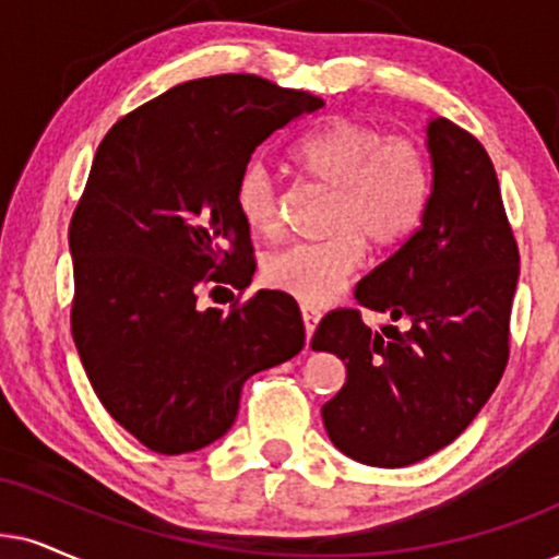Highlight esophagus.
Wrapping results in <instances>:
<instances>
[{
  "label": "esophagus",
  "mask_w": 559,
  "mask_h": 559,
  "mask_svg": "<svg viewBox=\"0 0 559 559\" xmlns=\"http://www.w3.org/2000/svg\"><path fill=\"white\" fill-rule=\"evenodd\" d=\"M320 309L312 307V304H301V320H304V330H307V348H309V341H312V332L317 328V322H320Z\"/></svg>",
  "instance_id": "34e87169"
}]
</instances>
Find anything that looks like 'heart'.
Returning a JSON list of instances; mask_svg holds the SVG:
<instances>
[{"label": "heart", "mask_w": 559, "mask_h": 559, "mask_svg": "<svg viewBox=\"0 0 559 559\" xmlns=\"http://www.w3.org/2000/svg\"><path fill=\"white\" fill-rule=\"evenodd\" d=\"M309 180L335 190L330 229L320 242H294L263 265L271 288L304 304L330 301L366 258V242L392 250L420 227L430 201V162L413 136H384L364 121L335 118L296 141L288 152ZM245 227L271 237L278 231V190L258 162L247 165L235 188Z\"/></svg>", "instance_id": "1"}]
</instances>
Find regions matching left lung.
<instances>
[{
	"instance_id": "1",
	"label": "left lung",
	"mask_w": 559,
	"mask_h": 559,
	"mask_svg": "<svg viewBox=\"0 0 559 559\" xmlns=\"http://www.w3.org/2000/svg\"><path fill=\"white\" fill-rule=\"evenodd\" d=\"M433 188L415 235L356 288L358 307L407 320L373 332L335 309L314 350L345 364L322 405L330 441L369 467H407L449 447L496 392L511 353L519 245L485 146L449 118L428 123Z\"/></svg>"
}]
</instances>
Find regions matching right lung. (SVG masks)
I'll list each match as a JSON object with an SVG mask.
<instances>
[{
    "label": "right lung",
    "instance_id": "add662e5",
    "mask_svg": "<svg viewBox=\"0 0 559 559\" xmlns=\"http://www.w3.org/2000/svg\"><path fill=\"white\" fill-rule=\"evenodd\" d=\"M322 105L255 74L206 76L126 112L97 146L69 224L72 337L110 418L157 454L222 438L245 381L301 350L292 296L234 299L255 273L235 188L265 139ZM209 283L233 288L229 310L197 307Z\"/></svg>",
    "mask_w": 559,
    "mask_h": 559
}]
</instances>
